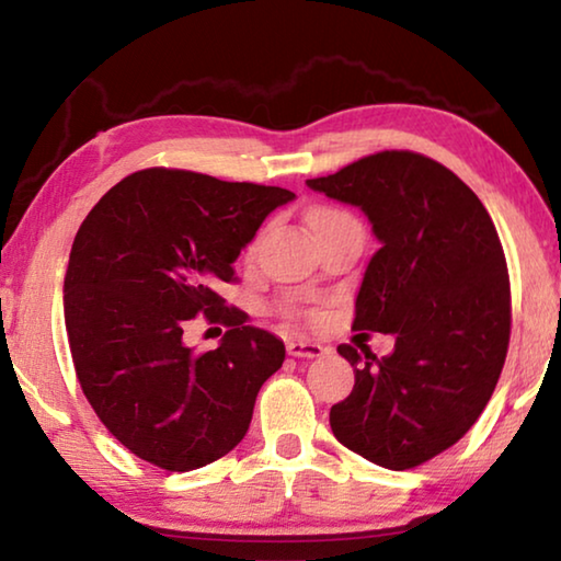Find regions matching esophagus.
<instances>
[{
    "label": "esophagus",
    "mask_w": 561,
    "mask_h": 561,
    "mask_svg": "<svg viewBox=\"0 0 561 561\" xmlns=\"http://www.w3.org/2000/svg\"><path fill=\"white\" fill-rule=\"evenodd\" d=\"M287 351L294 358H319V356H324L327 348L321 344H314V341H307V339H291L287 344Z\"/></svg>",
    "instance_id": "esophagus-1"
}]
</instances>
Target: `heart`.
Instances as JSON below:
<instances>
[{
  "instance_id": "heart-1",
  "label": "heart",
  "mask_w": 561,
  "mask_h": 561,
  "mask_svg": "<svg viewBox=\"0 0 561 561\" xmlns=\"http://www.w3.org/2000/svg\"><path fill=\"white\" fill-rule=\"evenodd\" d=\"M329 217H344V213H339V210H329V207H317V210H311V213H309V227H311V225H317V222H321V220H329ZM289 311H291V314H301V311H299L297 307H291Z\"/></svg>"
}]
</instances>
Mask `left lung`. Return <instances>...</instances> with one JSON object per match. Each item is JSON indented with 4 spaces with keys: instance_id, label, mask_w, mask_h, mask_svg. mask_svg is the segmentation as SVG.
I'll return each mask as SVG.
<instances>
[{
    "instance_id": "obj_1",
    "label": "left lung",
    "mask_w": 561,
    "mask_h": 561,
    "mask_svg": "<svg viewBox=\"0 0 561 561\" xmlns=\"http://www.w3.org/2000/svg\"><path fill=\"white\" fill-rule=\"evenodd\" d=\"M307 185L371 220L381 250L354 329L396 336L381 358L339 346L356 383L331 405V431L381 468H415L472 428L505 366L512 304L497 230L453 170L413 150H381Z\"/></svg>"
}]
</instances>
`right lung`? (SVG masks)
<instances>
[{
  "instance_id": "obj_1",
  "label": "right lung",
  "mask_w": 561,
  "mask_h": 561,
  "mask_svg": "<svg viewBox=\"0 0 561 561\" xmlns=\"http://www.w3.org/2000/svg\"><path fill=\"white\" fill-rule=\"evenodd\" d=\"M284 187L146 168L113 185L73 237L64 319L81 391L121 445L170 472L230 453L250 428L284 344L217 294ZM203 313L228 327L195 352L182 327Z\"/></svg>"
}]
</instances>
